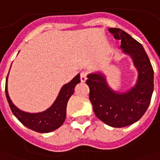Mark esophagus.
Returning <instances> with one entry per match:
<instances>
[{
    "mask_svg": "<svg viewBox=\"0 0 160 160\" xmlns=\"http://www.w3.org/2000/svg\"><path fill=\"white\" fill-rule=\"evenodd\" d=\"M80 79H81V82H85L87 80V74L85 72H81L80 74Z\"/></svg>",
    "mask_w": 160,
    "mask_h": 160,
    "instance_id": "34e87169",
    "label": "esophagus"
}]
</instances>
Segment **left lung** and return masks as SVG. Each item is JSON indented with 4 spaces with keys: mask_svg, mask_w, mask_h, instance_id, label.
I'll list each match as a JSON object with an SVG mask.
<instances>
[{
    "mask_svg": "<svg viewBox=\"0 0 160 160\" xmlns=\"http://www.w3.org/2000/svg\"><path fill=\"white\" fill-rule=\"evenodd\" d=\"M109 32L121 40L122 52L132 59L138 70L137 82L128 91L118 92L112 90L105 76L98 71L87 76L86 83L96 116L107 125L121 128L134 124L146 112L153 92V69L138 41L120 28H110Z\"/></svg>",
    "mask_w": 160,
    "mask_h": 160,
    "instance_id": "8db88e82",
    "label": "left lung"
}]
</instances>
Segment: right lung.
<instances>
[{
    "mask_svg": "<svg viewBox=\"0 0 160 160\" xmlns=\"http://www.w3.org/2000/svg\"><path fill=\"white\" fill-rule=\"evenodd\" d=\"M8 77L5 87L7 100L13 114L23 125L37 132L47 133L57 130L63 124L66 118V108L68 101L69 98L73 95L76 85L80 82L79 74H78L70 82L62 87L57 99L50 107L43 112L37 113L23 112L13 103L8 92Z\"/></svg>",
    "mask_w": 160,
    "mask_h": 160,
    "instance_id": "obj_1",
    "label": "right lung"
}]
</instances>
